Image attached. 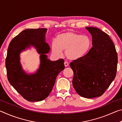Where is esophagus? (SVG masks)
<instances>
[{"instance_id":"obj_1","label":"esophagus","mask_w":122,"mask_h":122,"mask_svg":"<svg viewBox=\"0 0 122 122\" xmlns=\"http://www.w3.org/2000/svg\"><path fill=\"white\" fill-rule=\"evenodd\" d=\"M64 64H65V66L66 67H68V66H69V63L68 62H67V61H65V62H64Z\"/></svg>"}]
</instances>
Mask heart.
<instances>
[{"mask_svg": "<svg viewBox=\"0 0 122 122\" xmlns=\"http://www.w3.org/2000/svg\"><path fill=\"white\" fill-rule=\"evenodd\" d=\"M91 44L88 36L67 31L57 35L55 41L51 43V49L58 56H62L63 51H65L67 59L75 60L85 56L90 50Z\"/></svg>", "mask_w": 122, "mask_h": 122, "instance_id": "obj_1", "label": "heart"}]
</instances>
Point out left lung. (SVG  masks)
<instances>
[{
    "label": "left lung",
    "mask_w": 122,
    "mask_h": 122,
    "mask_svg": "<svg viewBox=\"0 0 122 122\" xmlns=\"http://www.w3.org/2000/svg\"><path fill=\"white\" fill-rule=\"evenodd\" d=\"M92 47L85 56L70 64L73 87L79 95L92 98L102 95L116 75L118 57L110 37L100 29L86 27Z\"/></svg>",
    "instance_id": "8db88e82"
}]
</instances>
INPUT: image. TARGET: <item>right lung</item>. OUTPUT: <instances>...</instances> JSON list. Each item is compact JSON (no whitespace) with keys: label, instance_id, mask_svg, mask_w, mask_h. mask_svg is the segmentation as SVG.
Wrapping results in <instances>:
<instances>
[{"label":"right lung","instance_id":"add662e5","mask_svg":"<svg viewBox=\"0 0 122 122\" xmlns=\"http://www.w3.org/2000/svg\"><path fill=\"white\" fill-rule=\"evenodd\" d=\"M47 28L26 29L12 39L7 49L6 68L8 80L13 87L30 102L45 100L50 94L60 72L65 69L63 59L52 61L46 54L50 47L46 42ZM31 46L40 54L41 64L35 73L27 74L22 69L20 54Z\"/></svg>","mask_w":122,"mask_h":122}]
</instances>
